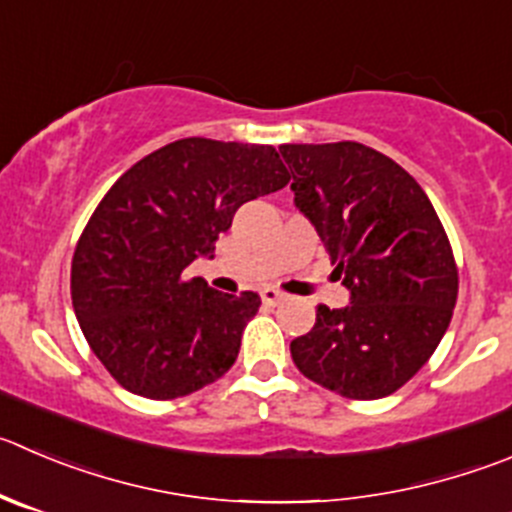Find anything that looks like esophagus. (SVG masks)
I'll use <instances>...</instances> for the list:
<instances>
[{
    "mask_svg": "<svg viewBox=\"0 0 512 512\" xmlns=\"http://www.w3.org/2000/svg\"><path fill=\"white\" fill-rule=\"evenodd\" d=\"M261 299H264L269 306H276V304H281V301L286 299V294H284V291L274 289V286H266V289L261 291Z\"/></svg>",
    "mask_w": 512,
    "mask_h": 512,
    "instance_id": "34e87169",
    "label": "esophagus"
}]
</instances>
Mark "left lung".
Wrapping results in <instances>:
<instances>
[{
	"label": "left lung",
	"mask_w": 512,
	"mask_h": 512,
	"mask_svg": "<svg viewBox=\"0 0 512 512\" xmlns=\"http://www.w3.org/2000/svg\"><path fill=\"white\" fill-rule=\"evenodd\" d=\"M294 203L349 289L344 309L319 304L291 342L311 382L379 399L410 382L450 326L457 266L430 198L402 165L362 143L281 145Z\"/></svg>",
	"instance_id": "1"
}]
</instances>
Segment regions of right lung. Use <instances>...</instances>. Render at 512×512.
Masks as SVG:
<instances>
[{
    "mask_svg": "<svg viewBox=\"0 0 512 512\" xmlns=\"http://www.w3.org/2000/svg\"><path fill=\"white\" fill-rule=\"evenodd\" d=\"M291 180L271 145L183 138L125 170L72 256V306L118 384L148 399L186 397L231 369L259 311L253 291L183 279L211 256L243 203Z\"/></svg>",
    "mask_w": 512,
    "mask_h": 512,
    "instance_id": "right-lung-1",
    "label": "right lung"
}]
</instances>
